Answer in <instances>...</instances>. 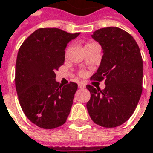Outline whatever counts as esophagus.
Here are the masks:
<instances>
[{"label":"esophagus","instance_id":"1","mask_svg":"<svg viewBox=\"0 0 153 153\" xmlns=\"http://www.w3.org/2000/svg\"><path fill=\"white\" fill-rule=\"evenodd\" d=\"M78 86H79V88H85V85L83 82H79V83L78 84Z\"/></svg>","mask_w":153,"mask_h":153}]
</instances>
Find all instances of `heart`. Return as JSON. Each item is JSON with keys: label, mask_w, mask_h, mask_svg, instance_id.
<instances>
[{"label": "heart", "mask_w": 153, "mask_h": 153, "mask_svg": "<svg viewBox=\"0 0 153 153\" xmlns=\"http://www.w3.org/2000/svg\"><path fill=\"white\" fill-rule=\"evenodd\" d=\"M93 44H96V43H93V42H91V41L87 42V43L85 44V48H87V47H89V46H91V45H93ZM79 74H80L81 76H83L84 74H85V73H84V72H80V73H79Z\"/></svg>", "instance_id": "heart-1"}]
</instances>
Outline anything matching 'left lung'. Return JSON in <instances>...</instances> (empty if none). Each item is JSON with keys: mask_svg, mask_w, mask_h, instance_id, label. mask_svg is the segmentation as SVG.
Returning a JSON list of instances; mask_svg holds the SVG:
<instances>
[{"mask_svg": "<svg viewBox=\"0 0 153 153\" xmlns=\"http://www.w3.org/2000/svg\"><path fill=\"white\" fill-rule=\"evenodd\" d=\"M103 48L101 63L91 79L104 80L105 88L87 85L91 98L86 103L94 123L115 128L127 122L142 93L143 61L134 37L118 27L97 30L91 35Z\"/></svg>", "mask_w": 153, "mask_h": 153, "instance_id": "8db88e82", "label": "left lung"}]
</instances>
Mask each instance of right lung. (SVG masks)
<instances>
[{"instance_id": "right-lung-1", "label": "right lung", "mask_w": 153, "mask_h": 153, "mask_svg": "<svg viewBox=\"0 0 153 153\" xmlns=\"http://www.w3.org/2000/svg\"><path fill=\"white\" fill-rule=\"evenodd\" d=\"M79 33L58 28H40L21 44L16 61L15 86L19 104L32 123L44 129L66 123L78 89L70 82L56 81V70L63 65L65 49Z\"/></svg>"}]
</instances>
